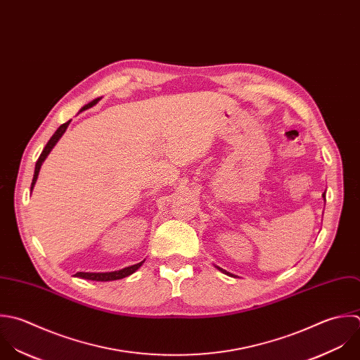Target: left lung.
Returning a JSON list of instances; mask_svg holds the SVG:
<instances>
[{
	"label": "left lung",
	"instance_id": "8db88e82",
	"mask_svg": "<svg viewBox=\"0 0 360 360\" xmlns=\"http://www.w3.org/2000/svg\"><path fill=\"white\" fill-rule=\"evenodd\" d=\"M324 199H326V193H324ZM217 268H219V266H217ZM219 269H220V268H219ZM220 271H221V272H223V274H226V275H230V274H229V272H226V271H224V269H220Z\"/></svg>",
	"mask_w": 360,
	"mask_h": 360
}]
</instances>
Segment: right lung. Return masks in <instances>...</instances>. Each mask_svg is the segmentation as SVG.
Returning <instances> with one entry per match:
<instances>
[{
	"instance_id": "obj_1",
	"label": "right lung",
	"mask_w": 360,
	"mask_h": 360,
	"mask_svg": "<svg viewBox=\"0 0 360 360\" xmlns=\"http://www.w3.org/2000/svg\"><path fill=\"white\" fill-rule=\"evenodd\" d=\"M99 101V98L98 99H94L92 102H89L88 105H85L82 109H88V108H91V106H94L96 102ZM68 123H70V120L68 122H65V123H63L56 131H54V134L50 137V140L47 141V144H46V147L43 148V151H41V154L39 155V158H37V161H36V165H34V174H33V179H32V186H30V191L33 189V185H34V182H36V179H37V175H39V169H40V165H41V162L44 161V158L47 157V154L51 151V148L54 147V144L58 141V139L63 136V133L65 131V129H67V126H68ZM141 264L143 262H139V264H136V265H131V266H127V268H124V269H120V271H115V272H105V274H89V272H77L74 276H77V278H82V279H88V281H96V282H109V281H117V279H123V278H126V276H129V275H131L133 272H136L140 266H141Z\"/></svg>"
}]
</instances>
